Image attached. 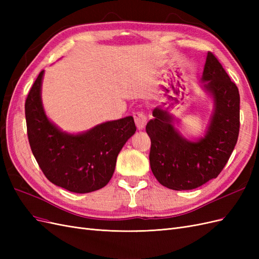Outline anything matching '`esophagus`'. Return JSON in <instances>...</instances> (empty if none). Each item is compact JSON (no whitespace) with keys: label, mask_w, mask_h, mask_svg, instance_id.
Segmentation results:
<instances>
[{"label":"esophagus","mask_w":259,"mask_h":259,"mask_svg":"<svg viewBox=\"0 0 259 259\" xmlns=\"http://www.w3.org/2000/svg\"><path fill=\"white\" fill-rule=\"evenodd\" d=\"M134 120H135V124L138 130H143L146 124H147V116L145 115V113L143 111H138L134 113Z\"/></svg>","instance_id":"esophagus-1"}]
</instances>
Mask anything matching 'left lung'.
<instances>
[{"instance_id":"obj_1","label":"left lung","mask_w":259,"mask_h":259,"mask_svg":"<svg viewBox=\"0 0 259 259\" xmlns=\"http://www.w3.org/2000/svg\"><path fill=\"white\" fill-rule=\"evenodd\" d=\"M202 80L214 98L215 110L204 137L189 142L178 134L173 117L155 108L146 131L151 139L149 160L154 177L173 190L195 189L216 178L228 162L239 137L240 94L215 55L208 52Z\"/></svg>"}]
</instances>
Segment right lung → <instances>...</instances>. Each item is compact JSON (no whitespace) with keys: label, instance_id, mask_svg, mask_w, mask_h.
<instances>
[{"label":"right lung","instance_id":"1","mask_svg":"<svg viewBox=\"0 0 259 259\" xmlns=\"http://www.w3.org/2000/svg\"><path fill=\"white\" fill-rule=\"evenodd\" d=\"M44 71L37 75L25 104L31 150L51 183L75 193L105 187L111 179L117 154L135 134L133 116L106 122L79 135L62 133L50 122L41 101Z\"/></svg>","mask_w":259,"mask_h":259}]
</instances>
